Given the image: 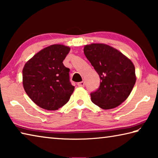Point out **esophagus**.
Segmentation results:
<instances>
[{
	"instance_id": "1",
	"label": "esophagus",
	"mask_w": 158,
	"mask_h": 158,
	"mask_svg": "<svg viewBox=\"0 0 158 158\" xmlns=\"http://www.w3.org/2000/svg\"><path fill=\"white\" fill-rule=\"evenodd\" d=\"M77 85H78L79 87H84V85H85V82L84 81H81V82L78 83V84H77Z\"/></svg>"
}]
</instances>
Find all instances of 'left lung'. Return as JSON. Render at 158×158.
Returning a JSON list of instances; mask_svg holds the SVG:
<instances>
[{"label":"left lung","mask_w":158,"mask_h":158,"mask_svg":"<svg viewBox=\"0 0 158 158\" xmlns=\"http://www.w3.org/2000/svg\"><path fill=\"white\" fill-rule=\"evenodd\" d=\"M84 52L101 79L91 101L103 109L117 107L132 92L137 77L133 63L115 48L102 43L84 46Z\"/></svg>","instance_id":"left-lung-1"}]
</instances>
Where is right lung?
Listing matches in <instances>:
<instances>
[{"instance_id": "add662e5", "label": "right lung", "mask_w": 158, "mask_h": 158, "mask_svg": "<svg viewBox=\"0 0 158 158\" xmlns=\"http://www.w3.org/2000/svg\"><path fill=\"white\" fill-rule=\"evenodd\" d=\"M70 47L52 44L35 53L23 68V86L37 106L57 110L69 101L74 90L69 82V69L63 61Z\"/></svg>"}]
</instances>
